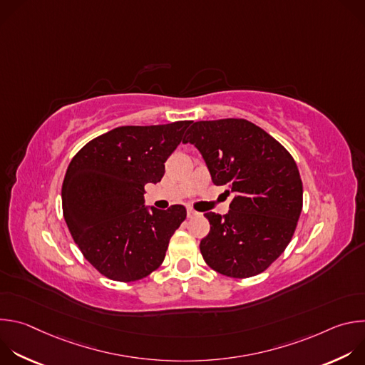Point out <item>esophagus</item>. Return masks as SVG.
<instances>
[{
  "label": "esophagus",
  "mask_w": 365,
  "mask_h": 365,
  "mask_svg": "<svg viewBox=\"0 0 365 365\" xmlns=\"http://www.w3.org/2000/svg\"><path fill=\"white\" fill-rule=\"evenodd\" d=\"M196 215H197V212L195 210H192V207H189V210H187V218H193Z\"/></svg>",
  "instance_id": "1"
}]
</instances>
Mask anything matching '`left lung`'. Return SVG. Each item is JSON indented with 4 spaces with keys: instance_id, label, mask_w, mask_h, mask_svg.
<instances>
[{
    "instance_id": "obj_1",
    "label": "left lung",
    "mask_w": 365,
    "mask_h": 365,
    "mask_svg": "<svg viewBox=\"0 0 365 365\" xmlns=\"http://www.w3.org/2000/svg\"><path fill=\"white\" fill-rule=\"evenodd\" d=\"M183 143L200 151L212 182L234 193L227 215L205 214L211 230L199 248L206 264L235 279L263 273L289 245L302 212L292 154L242 118L193 123Z\"/></svg>"
}]
</instances>
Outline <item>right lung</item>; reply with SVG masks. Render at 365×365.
<instances>
[{
  "mask_svg": "<svg viewBox=\"0 0 365 365\" xmlns=\"http://www.w3.org/2000/svg\"><path fill=\"white\" fill-rule=\"evenodd\" d=\"M192 121L117 127L85 144L62 185L66 225L81 252L102 274L135 282L158 270L186 218L183 205L144 206V186L158 183Z\"/></svg>",
  "mask_w": 365,
  "mask_h": 365,
  "instance_id": "right-lung-1",
  "label": "right lung"
}]
</instances>
